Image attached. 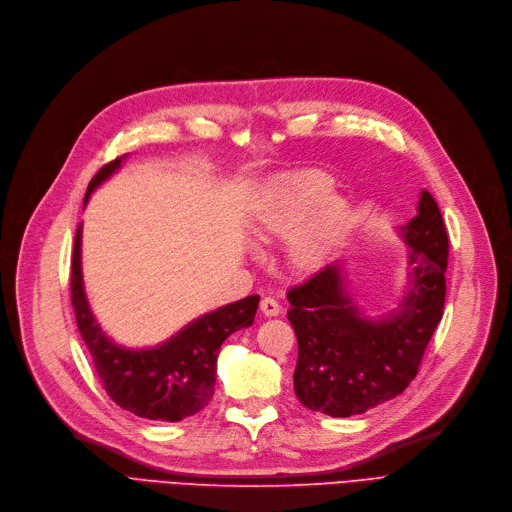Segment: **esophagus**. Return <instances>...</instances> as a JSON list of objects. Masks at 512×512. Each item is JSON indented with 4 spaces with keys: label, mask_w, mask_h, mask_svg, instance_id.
Segmentation results:
<instances>
[{
    "label": "esophagus",
    "mask_w": 512,
    "mask_h": 512,
    "mask_svg": "<svg viewBox=\"0 0 512 512\" xmlns=\"http://www.w3.org/2000/svg\"><path fill=\"white\" fill-rule=\"evenodd\" d=\"M259 309H261V313L263 315H267V317H276L278 313H280V305H278V301L276 299H272V297H263L261 299V305H259Z\"/></svg>",
    "instance_id": "34e87169"
}]
</instances>
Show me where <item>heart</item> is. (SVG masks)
I'll list each match as a JSON object with an SVG mask.
<instances>
[{
  "label": "heart",
  "mask_w": 512,
  "mask_h": 512,
  "mask_svg": "<svg viewBox=\"0 0 512 512\" xmlns=\"http://www.w3.org/2000/svg\"><path fill=\"white\" fill-rule=\"evenodd\" d=\"M332 180L317 170L278 176L255 207V236L284 238L297 272L311 274L338 249L348 222L346 203L330 193Z\"/></svg>",
  "instance_id": "obj_1"
}]
</instances>
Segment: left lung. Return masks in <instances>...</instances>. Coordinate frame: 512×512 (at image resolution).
Listing matches in <instances>:
<instances>
[{
	"mask_svg": "<svg viewBox=\"0 0 512 512\" xmlns=\"http://www.w3.org/2000/svg\"><path fill=\"white\" fill-rule=\"evenodd\" d=\"M409 247V286L398 309L369 319L344 288L340 263L288 290L299 340L294 394L330 417L361 415L405 392L442 319L448 234L438 203L421 191L417 215L400 226Z\"/></svg>",
	"mask_w": 512,
	"mask_h": 512,
	"instance_id": "8db88e82",
	"label": "left lung"
}]
</instances>
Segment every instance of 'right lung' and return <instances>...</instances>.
Masks as SVG:
<instances>
[{
    "mask_svg": "<svg viewBox=\"0 0 512 512\" xmlns=\"http://www.w3.org/2000/svg\"><path fill=\"white\" fill-rule=\"evenodd\" d=\"M126 155L105 164L89 182L85 205L95 188L120 170ZM83 226H78L72 253L70 292L76 326L95 363L99 380L118 407L151 421H182L199 413L213 396L215 367L222 342L255 319L259 294L197 317L170 340L153 348H124L101 332L89 307L83 265Z\"/></svg>",
    "mask_w": 512,
    "mask_h": 512,
    "instance_id": "add662e5",
    "label": "right lung"
}]
</instances>
